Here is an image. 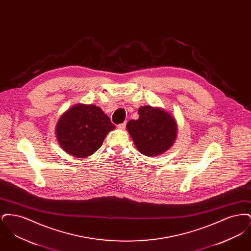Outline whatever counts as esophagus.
<instances>
[{
	"instance_id": "34e87169",
	"label": "esophagus",
	"mask_w": 251,
	"mask_h": 251,
	"mask_svg": "<svg viewBox=\"0 0 251 251\" xmlns=\"http://www.w3.org/2000/svg\"><path fill=\"white\" fill-rule=\"evenodd\" d=\"M118 128H119L120 130H124V129L126 128V122L121 123V124H119V125H118Z\"/></svg>"
}]
</instances>
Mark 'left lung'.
Listing matches in <instances>:
<instances>
[{"label": "left lung", "mask_w": 251, "mask_h": 251, "mask_svg": "<svg viewBox=\"0 0 251 251\" xmlns=\"http://www.w3.org/2000/svg\"><path fill=\"white\" fill-rule=\"evenodd\" d=\"M138 114V120H130L126 128L140 153L157 156L167 151L175 142L178 131L172 115L150 105L141 106Z\"/></svg>", "instance_id": "obj_1"}]
</instances>
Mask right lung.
<instances>
[{"instance_id":"right-lung-1","label":"right lung","mask_w":251,"mask_h":251,"mask_svg":"<svg viewBox=\"0 0 251 251\" xmlns=\"http://www.w3.org/2000/svg\"><path fill=\"white\" fill-rule=\"evenodd\" d=\"M115 125L104 112L94 104H76L60 118L55 131L64 151L77 158L96 152Z\"/></svg>"}]
</instances>
